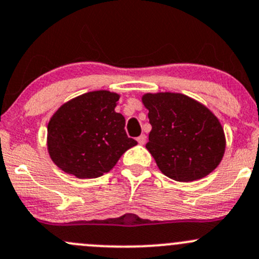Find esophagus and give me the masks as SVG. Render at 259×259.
Wrapping results in <instances>:
<instances>
[{
    "label": "esophagus",
    "instance_id": "esophagus-1",
    "mask_svg": "<svg viewBox=\"0 0 259 259\" xmlns=\"http://www.w3.org/2000/svg\"><path fill=\"white\" fill-rule=\"evenodd\" d=\"M137 140H138V143H139L140 145H144V144H145V142H146V137H145L144 134H143V135H140V137L138 138Z\"/></svg>",
    "mask_w": 259,
    "mask_h": 259
}]
</instances>
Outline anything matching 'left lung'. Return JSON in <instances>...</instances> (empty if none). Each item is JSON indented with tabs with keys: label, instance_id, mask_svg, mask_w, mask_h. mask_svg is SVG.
Returning a JSON list of instances; mask_svg holds the SVG:
<instances>
[{
	"label": "left lung",
	"instance_id": "left-lung-1",
	"mask_svg": "<svg viewBox=\"0 0 259 259\" xmlns=\"http://www.w3.org/2000/svg\"><path fill=\"white\" fill-rule=\"evenodd\" d=\"M142 101L151 125L145 146L164 176L188 183L219 165L226 135L207 106L179 93H146Z\"/></svg>",
	"mask_w": 259,
	"mask_h": 259
}]
</instances>
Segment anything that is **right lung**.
I'll return each instance as SVG.
<instances>
[{"label":"right lung","instance_id":"right-lung-1","mask_svg":"<svg viewBox=\"0 0 259 259\" xmlns=\"http://www.w3.org/2000/svg\"><path fill=\"white\" fill-rule=\"evenodd\" d=\"M119 99L108 90L90 91L62 104L50 117L46 145L62 171L80 179L98 178L138 144L125 133V117L115 111Z\"/></svg>","mask_w":259,"mask_h":259}]
</instances>
